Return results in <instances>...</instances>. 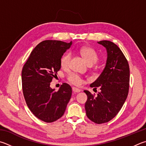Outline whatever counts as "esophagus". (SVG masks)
I'll use <instances>...</instances> for the list:
<instances>
[{"label": "esophagus", "mask_w": 146, "mask_h": 146, "mask_svg": "<svg viewBox=\"0 0 146 146\" xmlns=\"http://www.w3.org/2000/svg\"><path fill=\"white\" fill-rule=\"evenodd\" d=\"M73 91L75 92V93H76V92H80L81 91L80 89H79L78 88H76V87H73Z\"/></svg>", "instance_id": "obj_1"}]
</instances>
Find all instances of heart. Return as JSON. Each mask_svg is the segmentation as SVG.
Wrapping results in <instances>:
<instances>
[{"label":"heart","mask_w":146,"mask_h":146,"mask_svg":"<svg viewBox=\"0 0 146 146\" xmlns=\"http://www.w3.org/2000/svg\"><path fill=\"white\" fill-rule=\"evenodd\" d=\"M80 54L88 65H93L98 60V55L96 52L91 47L82 48L80 50ZM71 58V54L70 53H67L62 57L60 59V64L63 68H68L69 67ZM68 78L70 82L75 86H80L82 83V80L80 76L75 73H71L68 76Z\"/></svg>","instance_id":"b5f03b06"}]
</instances>
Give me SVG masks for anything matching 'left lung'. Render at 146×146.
Returning a JSON list of instances; mask_svg holds the SVG:
<instances>
[{"label":"left lung","mask_w":146,"mask_h":146,"mask_svg":"<svg viewBox=\"0 0 146 146\" xmlns=\"http://www.w3.org/2000/svg\"><path fill=\"white\" fill-rule=\"evenodd\" d=\"M98 43L104 46L107 52L106 65L102 73L90 86L101 90L96 96L88 91L85 104L86 115L96 124L110 121L121 109L129 91V68L128 60L115 43L103 40Z\"/></svg>","instance_id":"obj_1"}]
</instances>
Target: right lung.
<instances>
[{
	"instance_id": "obj_1",
	"label": "right lung",
	"mask_w": 146,
	"mask_h": 146,
	"mask_svg": "<svg viewBox=\"0 0 146 146\" xmlns=\"http://www.w3.org/2000/svg\"><path fill=\"white\" fill-rule=\"evenodd\" d=\"M72 42L57 40L41 42L32 51L22 71L23 93L33 114L46 123L63 115L72 94L70 85L63 83L58 91L50 87L61 67L60 59Z\"/></svg>"
}]
</instances>
